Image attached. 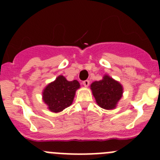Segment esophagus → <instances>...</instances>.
Instances as JSON below:
<instances>
[{
  "mask_svg": "<svg viewBox=\"0 0 160 160\" xmlns=\"http://www.w3.org/2000/svg\"><path fill=\"white\" fill-rule=\"evenodd\" d=\"M82 84L84 87H88L89 85H90V81L89 80H85V81L82 82Z\"/></svg>",
  "mask_w": 160,
  "mask_h": 160,
  "instance_id": "obj_1",
  "label": "esophagus"
}]
</instances>
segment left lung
Returning <instances> with one entry per match:
<instances>
[{"mask_svg": "<svg viewBox=\"0 0 160 160\" xmlns=\"http://www.w3.org/2000/svg\"><path fill=\"white\" fill-rule=\"evenodd\" d=\"M90 89L98 105L106 110L115 108L123 92L122 85L107 74L100 81L94 82Z\"/></svg>", "mask_w": 160, "mask_h": 160, "instance_id": "obj_1", "label": "left lung"}]
</instances>
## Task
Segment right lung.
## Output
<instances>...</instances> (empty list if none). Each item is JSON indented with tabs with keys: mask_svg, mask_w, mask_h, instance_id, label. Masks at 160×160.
<instances>
[{
	"mask_svg": "<svg viewBox=\"0 0 160 160\" xmlns=\"http://www.w3.org/2000/svg\"><path fill=\"white\" fill-rule=\"evenodd\" d=\"M79 87L80 84L77 80L70 82L64 76H58L44 89L42 92L44 102L52 112H61L71 105L76 90Z\"/></svg>",
	"mask_w": 160,
	"mask_h": 160,
	"instance_id": "1",
	"label": "right lung"
}]
</instances>
